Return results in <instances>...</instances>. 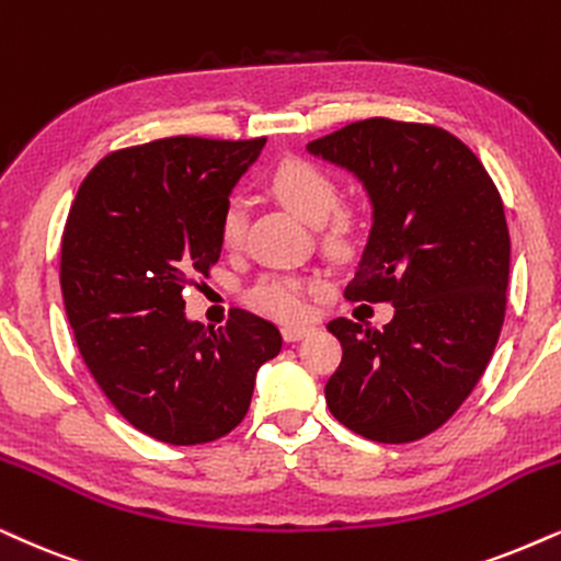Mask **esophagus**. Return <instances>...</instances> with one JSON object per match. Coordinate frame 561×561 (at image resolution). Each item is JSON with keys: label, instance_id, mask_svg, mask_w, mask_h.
<instances>
[{"label": "esophagus", "instance_id": "1", "mask_svg": "<svg viewBox=\"0 0 561 561\" xmlns=\"http://www.w3.org/2000/svg\"><path fill=\"white\" fill-rule=\"evenodd\" d=\"M310 331H313V329H310V325H295V323H289V325H285V329H282V336H285L287 344H293V342H300L302 336H308Z\"/></svg>", "mask_w": 561, "mask_h": 561}]
</instances>
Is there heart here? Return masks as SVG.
Listing matches in <instances>:
<instances>
[{
	"label": "heart",
	"instance_id": "heart-1",
	"mask_svg": "<svg viewBox=\"0 0 561 561\" xmlns=\"http://www.w3.org/2000/svg\"><path fill=\"white\" fill-rule=\"evenodd\" d=\"M266 188L279 198L287 209H293L305 222H321V238L329 248H344L354 232V209L336 204L339 188L329 170L305 158H285L268 170ZM245 215L240 204H228L219 217V238L228 251L243 243ZM313 285L302 276L266 274L248 289V302L261 313L295 321L308 310V295Z\"/></svg>",
	"mask_w": 561,
	"mask_h": 561
}]
</instances>
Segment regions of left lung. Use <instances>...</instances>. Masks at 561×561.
I'll return each instance as SVG.
<instances>
[{
  "label": "left lung",
  "instance_id": "8db88e82",
  "mask_svg": "<svg viewBox=\"0 0 561 561\" xmlns=\"http://www.w3.org/2000/svg\"><path fill=\"white\" fill-rule=\"evenodd\" d=\"M308 150L357 173L373 202L344 297L396 308L380 331L325 323L342 344L325 403L357 435L414 443L456 414L497 346L510 279L502 196L477 154L432 124L375 116Z\"/></svg>",
  "mask_w": 561,
  "mask_h": 561
}]
</instances>
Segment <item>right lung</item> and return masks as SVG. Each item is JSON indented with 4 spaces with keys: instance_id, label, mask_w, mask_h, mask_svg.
<instances>
[{
    "instance_id": "right-lung-1",
    "label": "right lung",
    "mask_w": 561,
    "mask_h": 561,
    "mask_svg": "<svg viewBox=\"0 0 561 561\" xmlns=\"http://www.w3.org/2000/svg\"><path fill=\"white\" fill-rule=\"evenodd\" d=\"M259 139L165 137L90 170L61 236V295L77 350L111 407L168 445L225 437L251 407L256 370L282 350L274 323L232 308L204 329L183 293L222 253L219 217Z\"/></svg>"
}]
</instances>
